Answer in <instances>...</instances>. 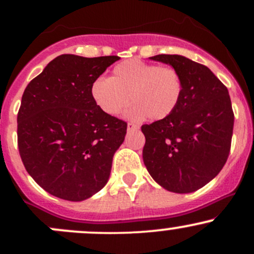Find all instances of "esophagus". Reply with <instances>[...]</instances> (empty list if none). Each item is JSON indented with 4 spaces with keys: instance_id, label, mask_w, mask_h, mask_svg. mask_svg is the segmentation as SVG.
Listing matches in <instances>:
<instances>
[{
    "instance_id": "1",
    "label": "esophagus",
    "mask_w": 254,
    "mask_h": 254,
    "mask_svg": "<svg viewBox=\"0 0 254 254\" xmlns=\"http://www.w3.org/2000/svg\"><path fill=\"white\" fill-rule=\"evenodd\" d=\"M138 125H137V124H135V123H131V122H130V123H127V130H129V131H132V130H137V129H138Z\"/></svg>"
}]
</instances>
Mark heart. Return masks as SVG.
<instances>
[{"label":"heart","instance_id":"1","mask_svg":"<svg viewBox=\"0 0 254 254\" xmlns=\"http://www.w3.org/2000/svg\"><path fill=\"white\" fill-rule=\"evenodd\" d=\"M184 94L180 72L172 66H160L132 58L118 63L111 77H98L90 86V97L109 116H117L129 104L131 119L148 116L151 121L170 117L179 106Z\"/></svg>","mask_w":254,"mask_h":254}]
</instances>
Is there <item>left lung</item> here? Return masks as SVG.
<instances>
[{
  "mask_svg": "<svg viewBox=\"0 0 254 254\" xmlns=\"http://www.w3.org/2000/svg\"><path fill=\"white\" fill-rule=\"evenodd\" d=\"M182 75L184 94L170 117L142 125L143 162L157 184L177 193L203 188L220 173L232 144L228 89L208 66L179 55H156Z\"/></svg>",
  "mask_w": 254,
  "mask_h": 254,
  "instance_id": "obj_1",
  "label": "left lung"
}]
</instances>
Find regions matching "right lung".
<instances>
[{
	"label": "right lung",
	"instance_id": "1",
	"mask_svg": "<svg viewBox=\"0 0 254 254\" xmlns=\"http://www.w3.org/2000/svg\"><path fill=\"white\" fill-rule=\"evenodd\" d=\"M118 60L61 55L26 87L17 147L26 171L52 196L80 202L109 180L127 124L99 109L90 86Z\"/></svg>",
	"mask_w": 254,
	"mask_h": 254
}]
</instances>
